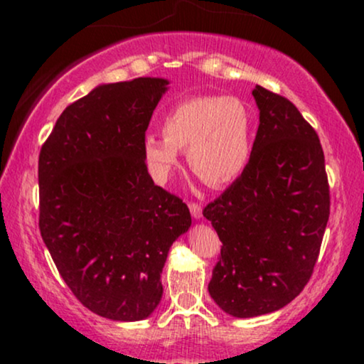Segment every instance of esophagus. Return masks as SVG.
I'll list each match as a JSON object with an SVG mask.
<instances>
[{
  "label": "esophagus",
  "instance_id": "1",
  "mask_svg": "<svg viewBox=\"0 0 364 364\" xmlns=\"http://www.w3.org/2000/svg\"><path fill=\"white\" fill-rule=\"evenodd\" d=\"M190 212H191V217H193V219H202V207L198 205V203H191L190 205Z\"/></svg>",
  "mask_w": 364,
  "mask_h": 364
}]
</instances>
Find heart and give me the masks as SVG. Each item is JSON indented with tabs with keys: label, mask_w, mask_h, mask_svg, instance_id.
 Listing matches in <instances>:
<instances>
[{
	"label": "heart",
	"mask_w": 364,
	"mask_h": 364,
	"mask_svg": "<svg viewBox=\"0 0 364 364\" xmlns=\"http://www.w3.org/2000/svg\"><path fill=\"white\" fill-rule=\"evenodd\" d=\"M253 112L241 99L200 95L174 104L162 119L164 135L149 133L141 154L154 178L164 181L188 149L190 168L210 185H228L248 168L253 154Z\"/></svg>",
	"instance_id": "b5f03b06"
}]
</instances>
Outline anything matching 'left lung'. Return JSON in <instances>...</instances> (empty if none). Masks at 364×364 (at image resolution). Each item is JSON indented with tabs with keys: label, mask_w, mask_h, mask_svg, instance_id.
<instances>
[{
	"label": "left lung",
	"mask_w": 364,
	"mask_h": 364,
	"mask_svg": "<svg viewBox=\"0 0 364 364\" xmlns=\"http://www.w3.org/2000/svg\"><path fill=\"white\" fill-rule=\"evenodd\" d=\"M260 124L248 168L203 217L223 241L208 292L236 318L281 310L306 282L330 214L318 135L282 95L257 85Z\"/></svg>",
	"instance_id": "obj_1"
}]
</instances>
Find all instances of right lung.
Instances as JSON below:
<instances>
[{
  "mask_svg": "<svg viewBox=\"0 0 364 364\" xmlns=\"http://www.w3.org/2000/svg\"><path fill=\"white\" fill-rule=\"evenodd\" d=\"M168 89L157 77L101 83L63 111L41 149V236L66 286L104 318L152 315L171 246L191 225L141 154Z\"/></svg>",
  "mask_w": 364,
  "mask_h": 364,
  "instance_id": "1",
  "label": "right lung"
}]
</instances>
